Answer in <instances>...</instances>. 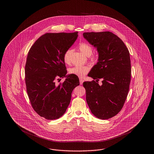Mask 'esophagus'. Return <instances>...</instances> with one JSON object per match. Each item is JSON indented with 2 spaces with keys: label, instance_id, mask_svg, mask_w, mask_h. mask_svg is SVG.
Wrapping results in <instances>:
<instances>
[{
  "label": "esophagus",
  "instance_id": "34e87169",
  "mask_svg": "<svg viewBox=\"0 0 154 154\" xmlns=\"http://www.w3.org/2000/svg\"><path fill=\"white\" fill-rule=\"evenodd\" d=\"M83 82H84V80H83L82 78H80V82L81 85L82 84Z\"/></svg>",
  "mask_w": 154,
  "mask_h": 154
}]
</instances>
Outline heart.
Wrapping results in <instances>:
<instances>
[{
	"label": "heart",
	"instance_id": "1",
	"mask_svg": "<svg viewBox=\"0 0 154 154\" xmlns=\"http://www.w3.org/2000/svg\"><path fill=\"white\" fill-rule=\"evenodd\" d=\"M79 49L82 54L85 56L89 57L90 59L92 61H96V59L95 57H91L93 53V48L90 45L86 43H82L79 45ZM72 53V50L71 49L67 50L63 54V60L66 64L70 63V57ZM89 71V67L87 66H74L69 69V73L72 74L76 75L79 77H82L86 74L88 73Z\"/></svg>",
	"mask_w": 154,
	"mask_h": 154
}]
</instances>
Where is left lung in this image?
Wrapping results in <instances>:
<instances>
[{
  "mask_svg": "<svg viewBox=\"0 0 154 154\" xmlns=\"http://www.w3.org/2000/svg\"><path fill=\"white\" fill-rule=\"evenodd\" d=\"M83 36L99 54L88 74L95 80L83 82L86 100L94 116L107 119L121 111L128 96L131 79L129 52L122 40L110 32H85ZM100 78L101 86L98 84Z\"/></svg>",
  "mask_w": 154,
  "mask_h": 154,
  "instance_id": "left-lung-1",
  "label": "left lung"
}]
</instances>
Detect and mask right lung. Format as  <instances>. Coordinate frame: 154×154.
Returning a JSON list of instances; mask_svg holds the SVG:
<instances>
[{
	"label": "right lung",
	"instance_id": "1",
	"mask_svg": "<svg viewBox=\"0 0 154 154\" xmlns=\"http://www.w3.org/2000/svg\"><path fill=\"white\" fill-rule=\"evenodd\" d=\"M78 32L47 33L40 37L28 52L25 65V83L31 105L41 117L52 120L66 112L79 77L66 74L63 54L74 44ZM66 77L58 86L54 81ZM61 80V79H60Z\"/></svg>",
	"mask_w": 154,
	"mask_h": 154
}]
</instances>
